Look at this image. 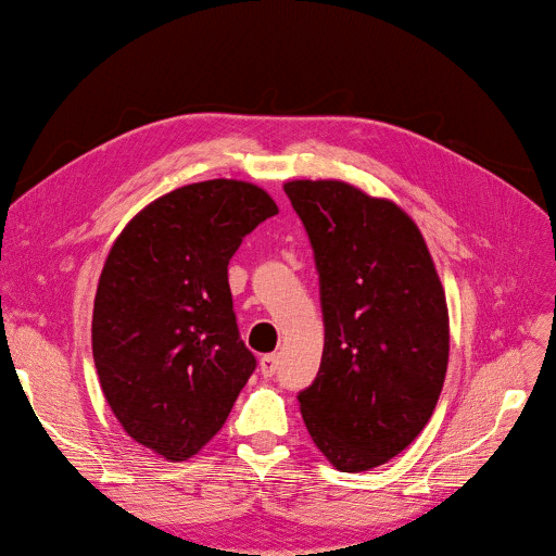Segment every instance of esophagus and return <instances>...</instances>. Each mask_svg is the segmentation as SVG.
Returning a JSON list of instances; mask_svg holds the SVG:
<instances>
[{
	"label": "esophagus",
	"instance_id": "esophagus-1",
	"mask_svg": "<svg viewBox=\"0 0 556 556\" xmlns=\"http://www.w3.org/2000/svg\"><path fill=\"white\" fill-rule=\"evenodd\" d=\"M277 367H279V356H277V354H264V356L260 358V369H262V374H264L266 378L275 376Z\"/></svg>",
	"mask_w": 556,
	"mask_h": 556
}]
</instances>
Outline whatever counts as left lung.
I'll list each match as a JSON object with an SVG mask.
<instances>
[{
  "label": "left lung",
  "mask_w": 556,
  "mask_h": 556,
  "mask_svg": "<svg viewBox=\"0 0 556 556\" xmlns=\"http://www.w3.org/2000/svg\"><path fill=\"white\" fill-rule=\"evenodd\" d=\"M319 273L326 343L299 391L303 422L341 472L405 451L446 376L448 309L425 237L391 200L341 180L283 185Z\"/></svg>",
  "instance_id": "1"
}]
</instances>
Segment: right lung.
Here are the masks:
<instances>
[{"mask_svg":"<svg viewBox=\"0 0 556 556\" xmlns=\"http://www.w3.org/2000/svg\"><path fill=\"white\" fill-rule=\"evenodd\" d=\"M277 213L251 182L187 185L147 204L105 260L92 314L97 374L127 435L165 459L195 455L255 371L228 262Z\"/></svg>","mask_w":556,"mask_h":556,"instance_id":"1","label":"right lung"}]
</instances>
